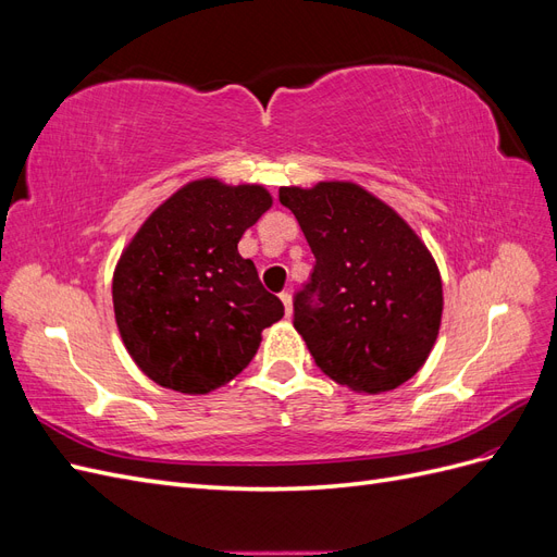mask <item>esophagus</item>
I'll return each mask as SVG.
<instances>
[{
	"instance_id": "esophagus-1",
	"label": "esophagus",
	"mask_w": 557,
	"mask_h": 557,
	"mask_svg": "<svg viewBox=\"0 0 557 557\" xmlns=\"http://www.w3.org/2000/svg\"><path fill=\"white\" fill-rule=\"evenodd\" d=\"M281 301H283V307H285V318H290L293 315V297H290V293H281Z\"/></svg>"
}]
</instances>
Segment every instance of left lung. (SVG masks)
Segmentation results:
<instances>
[{
    "label": "left lung",
    "instance_id": "1",
    "mask_svg": "<svg viewBox=\"0 0 557 557\" xmlns=\"http://www.w3.org/2000/svg\"><path fill=\"white\" fill-rule=\"evenodd\" d=\"M313 252L295 293L293 325L323 372L350 391L385 393L409 381L436 342L442 276L401 218L356 183L281 188Z\"/></svg>",
    "mask_w": 557,
    "mask_h": 557
}]
</instances>
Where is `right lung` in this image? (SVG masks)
Returning <instances> with one entry per match:
<instances>
[{"mask_svg":"<svg viewBox=\"0 0 557 557\" xmlns=\"http://www.w3.org/2000/svg\"><path fill=\"white\" fill-rule=\"evenodd\" d=\"M269 207L262 185L205 178L172 195L134 234L113 274V311L148 379L211 393L244 372L262 330L283 318V301L237 250Z\"/></svg>","mask_w":557,"mask_h":557,"instance_id":"obj_1","label":"right lung"}]
</instances>
